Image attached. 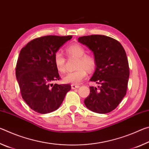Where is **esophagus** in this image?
<instances>
[{"label": "esophagus", "mask_w": 149, "mask_h": 149, "mask_svg": "<svg viewBox=\"0 0 149 149\" xmlns=\"http://www.w3.org/2000/svg\"><path fill=\"white\" fill-rule=\"evenodd\" d=\"M72 89H78L79 87V85H72Z\"/></svg>", "instance_id": "1"}]
</instances>
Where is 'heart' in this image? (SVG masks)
<instances>
[{
	"mask_svg": "<svg viewBox=\"0 0 149 149\" xmlns=\"http://www.w3.org/2000/svg\"><path fill=\"white\" fill-rule=\"evenodd\" d=\"M65 52L68 57L77 58L75 68L74 72L68 73L63 77V81L65 84L77 85L87 77V70L93 72L97 65L95 58L91 54H86L85 48L78 43L70 45L65 48ZM54 63L58 72L64 73L65 71V58L60 52H55Z\"/></svg>",
	"mask_w": 149,
	"mask_h": 149,
	"instance_id": "b5f03b06",
	"label": "heart"
}]
</instances>
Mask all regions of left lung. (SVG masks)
I'll return each mask as SVG.
<instances>
[{"label": "left lung", "mask_w": 149, "mask_h": 149, "mask_svg": "<svg viewBox=\"0 0 149 149\" xmlns=\"http://www.w3.org/2000/svg\"><path fill=\"white\" fill-rule=\"evenodd\" d=\"M78 41L93 52L97 67L90 81L99 85L89 87L85 104L96 113L110 112L119 105L127 91L130 68L125 50L117 40L102 35L80 37Z\"/></svg>", "instance_id": "1"}]
</instances>
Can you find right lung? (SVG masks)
<instances>
[{
    "instance_id": "add662e5",
    "label": "right lung",
    "mask_w": 149,
    "mask_h": 149,
    "mask_svg": "<svg viewBox=\"0 0 149 149\" xmlns=\"http://www.w3.org/2000/svg\"><path fill=\"white\" fill-rule=\"evenodd\" d=\"M72 38V35H47L29 41L20 50L16 76L22 98L35 112L47 114L56 110L71 89L69 84L52 83L60 79L54 55Z\"/></svg>"
}]
</instances>
